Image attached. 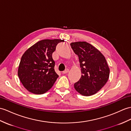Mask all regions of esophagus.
I'll return each instance as SVG.
<instances>
[{"label": "esophagus", "instance_id": "esophagus-1", "mask_svg": "<svg viewBox=\"0 0 131 131\" xmlns=\"http://www.w3.org/2000/svg\"><path fill=\"white\" fill-rule=\"evenodd\" d=\"M69 71V69H66L65 71H63L62 72V74H67V73H68Z\"/></svg>", "mask_w": 131, "mask_h": 131}]
</instances>
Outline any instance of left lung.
<instances>
[{
    "mask_svg": "<svg viewBox=\"0 0 131 131\" xmlns=\"http://www.w3.org/2000/svg\"><path fill=\"white\" fill-rule=\"evenodd\" d=\"M72 49L79 57L81 77L74 84V88L84 96L96 94L107 83L110 70L104 55L86 42L70 43Z\"/></svg>",
    "mask_w": 131,
    "mask_h": 131,
    "instance_id": "1",
    "label": "left lung"
}]
</instances>
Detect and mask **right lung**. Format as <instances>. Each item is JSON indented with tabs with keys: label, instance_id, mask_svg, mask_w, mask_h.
Masks as SVG:
<instances>
[{
	"label": "right lung",
	"instance_id": "add662e5",
	"mask_svg": "<svg viewBox=\"0 0 131 131\" xmlns=\"http://www.w3.org/2000/svg\"><path fill=\"white\" fill-rule=\"evenodd\" d=\"M60 39H43L30 47L23 53L18 69V76L24 87L35 94H42L52 87L59 75L54 69L52 54Z\"/></svg>",
	"mask_w": 131,
	"mask_h": 131
}]
</instances>
